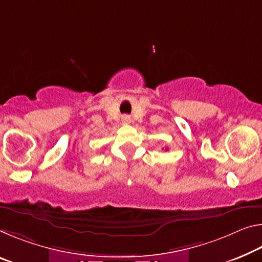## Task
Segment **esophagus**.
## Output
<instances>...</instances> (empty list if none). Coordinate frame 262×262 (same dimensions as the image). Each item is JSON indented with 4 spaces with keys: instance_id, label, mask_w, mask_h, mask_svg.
I'll list each match as a JSON object with an SVG mask.
<instances>
[{
    "instance_id": "esophagus-1",
    "label": "esophagus",
    "mask_w": 262,
    "mask_h": 262,
    "mask_svg": "<svg viewBox=\"0 0 262 262\" xmlns=\"http://www.w3.org/2000/svg\"><path fill=\"white\" fill-rule=\"evenodd\" d=\"M122 122L123 123H129L130 122V118L128 115H124V116H122Z\"/></svg>"
}]
</instances>
